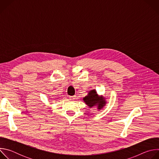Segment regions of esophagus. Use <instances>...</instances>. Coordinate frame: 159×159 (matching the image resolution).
I'll return each instance as SVG.
<instances>
[{"label":"esophagus","mask_w":159,"mask_h":159,"mask_svg":"<svg viewBox=\"0 0 159 159\" xmlns=\"http://www.w3.org/2000/svg\"><path fill=\"white\" fill-rule=\"evenodd\" d=\"M75 98H76L75 96H70V99L73 101V100H74V99H75Z\"/></svg>","instance_id":"34e87169"}]
</instances>
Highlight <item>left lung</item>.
<instances>
[{
	"instance_id": "obj_1",
	"label": "left lung",
	"mask_w": 159,
	"mask_h": 159,
	"mask_svg": "<svg viewBox=\"0 0 159 159\" xmlns=\"http://www.w3.org/2000/svg\"><path fill=\"white\" fill-rule=\"evenodd\" d=\"M83 100L89 107L98 106L99 110L103 108L106 103L105 98L102 96H99L95 89L90 90L87 96L83 98Z\"/></svg>"
}]
</instances>
